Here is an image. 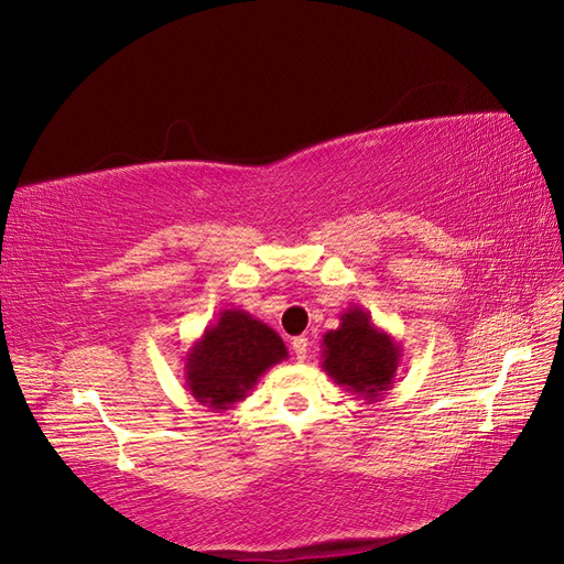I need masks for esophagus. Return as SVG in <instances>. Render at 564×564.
Instances as JSON below:
<instances>
[{
  "label": "esophagus",
  "instance_id": "1",
  "mask_svg": "<svg viewBox=\"0 0 564 564\" xmlns=\"http://www.w3.org/2000/svg\"><path fill=\"white\" fill-rule=\"evenodd\" d=\"M292 350H294L296 360L303 362L305 357H308V338H305V336H296V338L292 340Z\"/></svg>",
  "mask_w": 564,
  "mask_h": 564
}]
</instances>
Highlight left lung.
<instances>
[{
    "label": "left lung",
    "mask_w": 564,
    "mask_h": 564,
    "mask_svg": "<svg viewBox=\"0 0 564 564\" xmlns=\"http://www.w3.org/2000/svg\"><path fill=\"white\" fill-rule=\"evenodd\" d=\"M400 357L398 340L357 305L340 315L336 329L322 336V369L334 383L367 402L381 400L395 383Z\"/></svg>",
    "instance_id": "8db88e82"
}]
</instances>
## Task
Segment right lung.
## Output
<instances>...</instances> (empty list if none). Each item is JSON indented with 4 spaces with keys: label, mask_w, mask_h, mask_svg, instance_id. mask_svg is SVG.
Returning <instances> with one entry per match:
<instances>
[{
    "label": "right lung",
    "mask_w": 564,
    "mask_h": 564,
    "mask_svg": "<svg viewBox=\"0 0 564 564\" xmlns=\"http://www.w3.org/2000/svg\"><path fill=\"white\" fill-rule=\"evenodd\" d=\"M282 360L286 346L275 329L247 311L228 308L187 348L185 386L199 404L226 412Z\"/></svg>",
    "instance_id": "obj_1"
}]
</instances>
